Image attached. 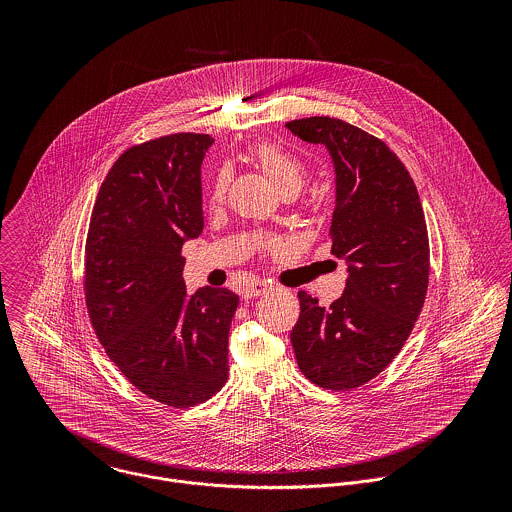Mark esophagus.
<instances>
[{
  "label": "esophagus",
  "instance_id": "34e87169",
  "mask_svg": "<svg viewBox=\"0 0 512 512\" xmlns=\"http://www.w3.org/2000/svg\"><path fill=\"white\" fill-rule=\"evenodd\" d=\"M270 288H272L270 282H266V280H256V282H252V284H248V286L244 288V297H258V295L268 292Z\"/></svg>",
  "mask_w": 512,
  "mask_h": 512
}]
</instances>
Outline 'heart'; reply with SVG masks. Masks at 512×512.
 I'll return each instance as SVG.
<instances>
[{
  "mask_svg": "<svg viewBox=\"0 0 512 512\" xmlns=\"http://www.w3.org/2000/svg\"><path fill=\"white\" fill-rule=\"evenodd\" d=\"M252 159L268 175V179L276 185V189L282 195H286V193L297 195L299 189L303 187L305 179H307V169L301 163V159L284 146L262 144V146L254 149ZM226 187H228V171L222 169V171H219L215 183H213V189H211V201L213 203L222 201ZM264 246L266 248H276L278 242L276 240H266Z\"/></svg>",
  "mask_w": 512,
  "mask_h": 512,
  "instance_id": "heart-1",
  "label": "heart"
}]
</instances>
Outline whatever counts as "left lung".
Masks as SVG:
<instances>
[{
  "label": "left lung",
  "mask_w": 512,
  "mask_h": 512,
  "mask_svg": "<svg viewBox=\"0 0 512 512\" xmlns=\"http://www.w3.org/2000/svg\"><path fill=\"white\" fill-rule=\"evenodd\" d=\"M327 147L335 167L331 252L347 262L345 292L331 303L305 292L292 329L299 370L327 390H351L380 374L404 347L424 307L430 242L418 189L396 153L329 116L286 124Z\"/></svg>",
  "instance_id": "8db88e82"
}]
</instances>
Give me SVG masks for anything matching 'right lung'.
Listing matches in <instances>:
<instances>
[{
  "label": "right lung",
  "instance_id": "1",
  "mask_svg": "<svg viewBox=\"0 0 512 512\" xmlns=\"http://www.w3.org/2000/svg\"><path fill=\"white\" fill-rule=\"evenodd\" d=\"M207 134H171L126 149L108 171L88 226L86 307L112 363L149 398L189 408L228 378L238 295L187 293L181 248L203 232Z\"/></svg>",
  "mask_w": 512,
  "mask_h": 512
}]
</instances>
